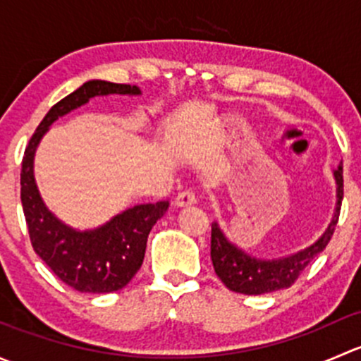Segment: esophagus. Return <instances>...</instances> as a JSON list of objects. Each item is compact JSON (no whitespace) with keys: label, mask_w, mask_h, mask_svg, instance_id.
<instances>
[{"label":"esophagus","mask_w":361,"mask_h":361,"mask_svg":"<svg viewBox=\"0 0 361 361\" xmlns=\"http://www.w3.org/2000/svg\"><path fill=\"white\" fill-rule=\"evenodd\" d=\"M197 202V195H195V192L192 190H183L178 194L176 201H174V204L180 207H185V206H192V204Z\"/></svg>","instance_id":"34e87169"}]
</instances>
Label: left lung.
I'll use <instances>...</instances> for the list:
<instances>
[{
    "label": "left lung",
    "mask_w": 361,
    "mask_h": 361,
    "mask_svg": "<svg viewBox=\"0 0 361 361\" xmlns=\"http://www.w3.org/2000/svg\"><path fill=\"white\" fill-rule=\"evenodd\" d=\"M337 180V207L325 234L312 246L292 257L279 258V260H258L250 257L238 246L227 241L218 224L211 225V260L214 272L228 290L245 295L271 293L276 290L290 288L305 267L314 260L318 253L326 248L332 239L334 231L341 213L342 195H344V180H342V167L336 171Z\"/></svg>",
    "instance_id": "obj_1"
}]
</instances>
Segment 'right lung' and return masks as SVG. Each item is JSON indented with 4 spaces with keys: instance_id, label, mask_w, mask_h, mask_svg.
<instances>
[{
    "instance_id": "add662e5",
    "label": "right lung",
    "mask_w": 361,
    "mask_h": 361,
    "mask_svg": "<svg viewBox=\"0 0 361 361\" xmlns=\"http://www.w3.org/2000/svg\"><path fill=\"white\" fill-rule=\"evenodd\" d=\"M108 94H141V90L136 85L104 80L83 83L54 104L39 122L25 147L20 171V201L32 248L61 281L85 293L116 292L134 278L143 264L148 234L169 206L167 201L140 204L96 231L76 232L61 224L39 197L32 176V157L45 130L54 120L85 104L90 97Z\"/></svg>"
}]
</instances>
